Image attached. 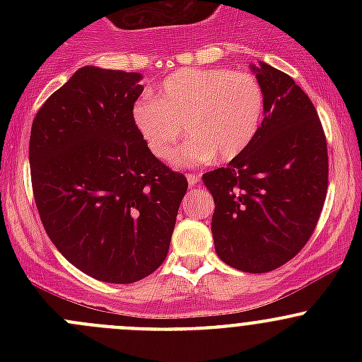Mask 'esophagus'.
Segmentation results:
<instances>
[{
	"instance_id": "1",
	"label": "esophagus",
	"mask_w": 362,
	"mask_h": 362,
	"mask_svg": "<svg viewBox=\"0 0 362 362\" xmlns=\"http://www.w3.org/2000/svg\"><path fill=\"white\" fill-rule=\"evenodd\" d=\"M187 182L189 185H196L199 182V175H187Z\"/></svg>"
}]
</instances>
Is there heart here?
<instances>
[{
    "label": "heart",
    "mask_w": 362,
    "mask_h": 362,
    "mask_svg": "<svg viewBox=\"0 0 362 362\" xmlns=\"http://www.w3.org/2000/svg\"><path fill=\"white\" fill-rule=\"evenodd\" d=\"M262 107L264 94L252 73L184 68L156 87L154 101L134 105L133 122L159 159L173 154L185 126L191 140L171 160L189 168L242 154L257 133Z\"/></svg>",
    "instance_id": "obj_1"
}]
</instances>
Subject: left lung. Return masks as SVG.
I'll return each instance as SVG.
<instances>
[{
  "label": "left lung",
  "mask_w": 362,
  "mask_h": 362,
  "mask_svg": "<svg viewBox=\"0 0 362 362\" xmlns=\"http://www.w3.org/2000/svg\"><path fill=\"white\" fill-rule=\"evenodd\" d=\"M264 119L250 145L203 175L215 211V252L231 268L266 273L305 247L327 192V145L315 107L287 73L250 64Z\"/></svg>",
  "instance_id": "obj_1"
}]
</instances>
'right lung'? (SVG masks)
<instances>
[{
    "label": "right lung",
    "instance_id": "right-lung-1",
    "mask_svg": "<svg viewBox=\"0 0 362 362\" xmlns=\"http://www.w3.org/2000/svg\"><path fill=\"white\" fill-rule=\"evenodd\" d=\"M140 73L83 66L36 113L29 166L47 235L75 268L133 284L163 264L187 180L133 122Z\"/></svg>",
    "mask_w": 362,
    "mask_h": 362
}]
</instances>
